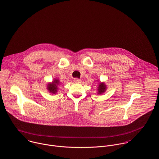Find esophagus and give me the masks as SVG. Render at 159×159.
I'll return each mask as SVG.
<instances>
[{
    "mask_svg": "<svg viewBox=\"0 0 159 159\" xmlns=\"http://www.w3.org/2000/svg\"><path fill=\"white\" fill-rule=\"evenodd\" d=\"M74 83H75V84H79V83L81 82V80H80V79H74Z\"/></svg>",
    "mask_w": 159,
    "mask_h": 159,
    "instance_id": "34e87169",
    "label": "esophagus"
}]
</instances>
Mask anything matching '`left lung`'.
Segmentation results:
<instances>
[{
  "mask_svg": "<svg viewBox=\"0 0 159 159\" xmlns=\"http://www.w3.org/2000/svg\"><path fill=\"white\" fill-rule=\"evenodd\" d=\"M107 85L105 82H100L98 83V87H97V93L98 95H101L103 93L105 92V91L107 90Z\"/></svg>",
  "mask_w": 159,
  "mask_h": 159,
  "instance_id": "obj_1",
  "label": "left lung"
}]
</instances>
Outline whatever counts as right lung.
<instances>
[{
  "label": "right lung",
  "mask_w": 159,
  "mask_h": 159,
  "mask_svg": "<svg viewBox=\"0 0 159 159\" xmlns=\"http://www.w3.org/2000/svg\"><path fill=\"white\" fill-rule=\"evenodd\" d=\"M59 84H60L59 80L57 79H54L51 82L48 83V84L46 85H47L46 89L50 93L56 94L57 93V90L59 89L58 86Z\"/></svg>",
  "instance_id": "obj_1"
}]
</instances>
